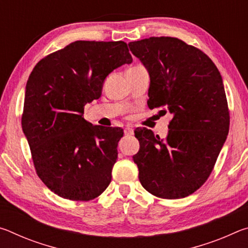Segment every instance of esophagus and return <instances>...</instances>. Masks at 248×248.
<instances>
[{
	"instance_id": "34e87169",
	"label": "esophagus",
	"mask_w": 248,
	"mask_h": 248,
	"mask_svg": "<svg viewBox=\"0 0 248 248\" xmlns=\"http://www.w3.org/2000/svg\"><path fill=\"white\" fill-rule=\"evenodd\" d=\"M133 128L131 125H127V127L124 128V134L125 136H133Z\"/></svg>"
}]
</instances>
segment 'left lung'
I'll return each mask as SVG.
<instances>
[{
	"instance_id": "1",
	"label": "left lung",
	"mask_w": 248,
	"mask_h": 248,
	"mask_svg": "<svg viewBox=\"0 0 248 248\" xmlns=\"http://www.w3.org/2000/svg\"><path fill=\"white\" fill-rule=\"evenodd\" d=\"M128 46L150 74V109L171 115L165 139L146 128L134 131L140 183L159 198H185L208 179L229 133L222 77L207 54L178 38L150 37Z\"/></svg>"
}]
</instances>
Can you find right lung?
<instances>
[{
  "label": "right lung",
  "instance_id": "add662e5",
  "mask_svg": "<svg viewBox=\"0 0 248 248\" xmlns=\"http://www.w3.org/2000/svg\"><path fill=\"white\" fill-rule=\"evenodd\" d=\"M131 62L124 41L78 40L41 59L29 75L22 128L37 175L56 195L89 201L110 184L124 131L93 125L84 106L100 97L108 74Z\"/></svg>",
  "mask_w": 248,
  "mask_h": 248
}]
</instances>
